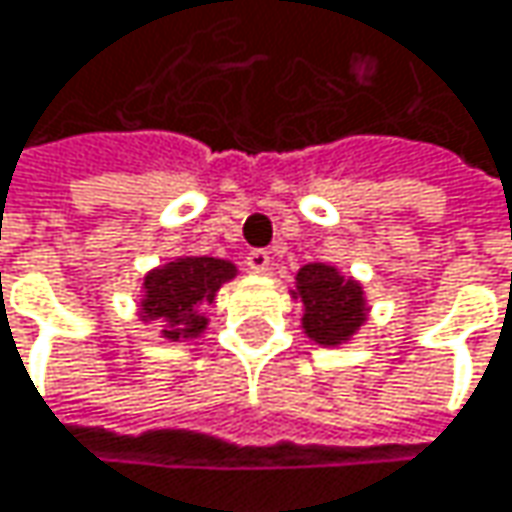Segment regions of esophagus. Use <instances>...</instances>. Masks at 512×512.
<instances>
[{
  "mask_svg": "<svg viewBox=\"0 0 512 512\" xmlns=\"http://www.w3.org/2000/svg\"><path fill=\"white\" fill-rule=\"evenodd\" d=\"M246 263H249V269L252 272H257V275H266L269 272V252H263V249H255V252H249V257H246Z\"/></svg>",
  "mask_w": 512,
  "mask_h": 512,
  "instance_id": "esophagus-1",
  "label": "esophagus"
}]
</instances>
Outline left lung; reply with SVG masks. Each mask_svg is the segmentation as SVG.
<instances>
[{"instance_id":"8db88e82","label":"left lung","mask_w":512,"mask_h":512,"mask_svg":"<svg viewBox=\"0 0 512 512\" xmlns=\"http://www.w3.org/2000/svg\"><path fill=\"white\" fill-rule=\"evenodd\" d=\"M296 299H302V328L319 346H340L366 322L363 287L328 263H307L296 275Z\"/></svg>"}]
</instances>
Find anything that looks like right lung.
<instances>
[{"label": "right lung", "mask_w": 512, "mask_h": 512, "mask_svg": "<svg viewBox=\"0 0 512 512\" xmlns=\"http://www.w3.org/2000/svg\"><path fill=\"white\" fill-rule=\"evenodd\" d=\"M237 275V266L219 257H178L143 278V319H158L166 340L199 337L208 319L202 304H213L216 290Z\"/></svg>", "instance_id": "obj_1"}]
</instances>
